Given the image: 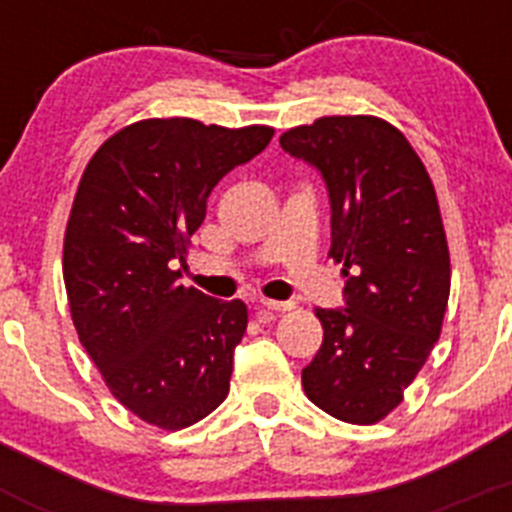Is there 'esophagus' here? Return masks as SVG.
<instances>
[{
    "label": "esophagus",
    "mask_w": 512,
    "mask_h": 512,
    "mask_svg": "<svg viewBox=\"0 0 512 512\" xmlns=\"http://www.w3.org/2000/svg\"><path fill=\"white\" fill-rule=\"evenodd\" d=\"M259 310H269V312H284V310H292V302H279V300H259Z\"/></svg>",
    "instance_id": "34e87169"
}]
</instances>
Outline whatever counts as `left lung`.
<instances>
[{"label":"left lung","instance_id":"obj_1","mask_svg":"<svg viewBox=\"0 0 512 512\" xmlns=\"http://www.w3.org/2000/svg\"><path fill=\"white\" fill-rule=\"evenodd\" d=\"M323 176L330 256L343 264V307H318L323 346L302 369L320 410L372 425L402 402L441 336L451 264L436 189L390 122L320 117L279 138Z\"/></svg>","mask_w":512,"mask_h":512}]
</instances>
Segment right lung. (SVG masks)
<instances>
[{
  "instance_id": "1",
  "label": "right lung",
  "mask_w": 512,
  "mask_h": 512,
  "mask_svg": "<svg viewBox=\"0 0 512 512\" xmlns=\"http://www.w3.org/2000/svg\"><path fill=\"white\" fill-rule=\"evenodd\" d=\"M271 135L266 125L140 120L104 140L76 189L63 238L76 333L112 395L166 431L197 423L228 397L248 310L184 287L176 266L215 184L259 156Z\"/></svg>"
}]
</instances>
